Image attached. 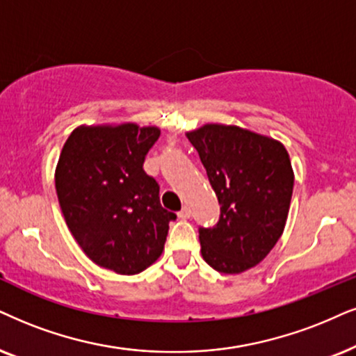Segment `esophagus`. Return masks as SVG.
<instances>
[{"instance_id":"1","label":"esophagus","mask_w":356,"mask_h":356,"mask_svg":"<svg viewBox=\"0 0 356 356\" xmlns=\"http://www.w3.org/2000/svg\"><path fill=\"white\" fill-rule=\"evenodd\" d=\"M179 218H182V220H187V218H191V209H188V207H184V209L179 211Z\"/></svg>"}]
</instances>
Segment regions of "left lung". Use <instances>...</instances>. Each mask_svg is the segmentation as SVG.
<instances>
[{"label":"left lung","instance_id":"8db88e82","mask_svg":"<svg viewBox=\"0 0 356 356\" xmlns=\"http://www.w3.org/2000/svg\"><path fill=\"white\" fill-rule=\"evenodd\" d=\"M186 136L217 193L220 220L199 228L202 256L215 271L259 264L284 232L294 170L282 143L233 124L209 123Z\"/></svg>","mask_w":356,"mask_h":356}]
</instances>
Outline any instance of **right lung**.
Returning a JSON list of instances; mask_svg holds the SVG:
<instances>
[{"mask_svg": "<svg viewBox=\"0 0 356 356\" xmlns=\"http://www.w3.org/2000/svg\"><path fill=\"white\" fill-rule=\"evenodd\" d=\"M156 126L82 124L62 147L56 191L65 223L93 263L138 274L163 254L175 213L159 200V184L143 169L159 138Z\"/></svg>", "mask_w": 356, "mask_h": 356, "instance_id": "obj_1", "label": "right lung"}]
</instances>
